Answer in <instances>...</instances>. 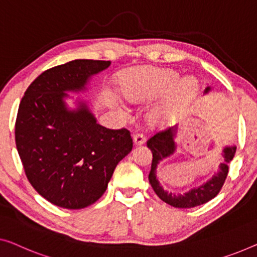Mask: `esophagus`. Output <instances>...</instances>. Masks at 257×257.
Segmentation results:
<instances>
[{"label": "esophagus", "instance_id": "1", "mask_svg": "<svg viewBox=\"0 0 257 257\" xmlns=\"http://www.w3.org/2000/svg\"><path fill=\"white\" fill-rule=\"evenodd\" d=\"M134 139V144L135 145H142V144H144L145 143V136L144 135H142V134H139V135H135L133 137Z\"/></svg>", "mask_w": 257, "mask_h": 257}]
</instances>
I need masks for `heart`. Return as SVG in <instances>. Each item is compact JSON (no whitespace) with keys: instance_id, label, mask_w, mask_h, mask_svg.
Returning a JSON list of instances; mask_svg holds the SVG:
<instances>
[{"instance_id":"heart-1","label":"heart","mask_w":257,"mask_h":257,"mask_svg":"<svg viewBox=\"0 0 257 257\" xmlns=\"http://www.w3.org/2000/svg\"><path fill=\"white\" fill-rule=\"evenodd\" d=\"M198 91L197 80L185 77L170 69H139L130 72L124 92L129 100L144 102L170 93L165 104L153 110L151 121L156 124H167L177 120L182 109L190 104Z\"/></svg>"}]
</instances>
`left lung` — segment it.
I'll return each mask as SVG.
<instances>
[{"mask_svg":"<svg viewBox=\"0 0 257 257\" xmlns=\"http://www.w3.org/2000/svg\"><path fill=\"white\" fill-rule=\"evenodd\" d=\"M210 91H211V86H208L204 90V93H209ZM177 134L178 125H175V127L168 128L164 130V132L157 133L155 136H152L148 141L147 145L151 150L153 157L151 171L149 173V181H150V185L160 200L167 203V204L174 206V208L189 209L204 204V203L209 202L213 197L217 196L224 185L225 180H226L228 174V164L231 163V160L235 155L236 147L235 145H228V147H225L223 149L221 155H223L224 162L220 163L217 173H214L211 179L201 186L191 188L185 194L175 195L174 193H168L160 185L159 180L157 178V168H158L160 162L174 155L175 150H177V143H175Z\"/></svg>","mask_w":257,"mask_h":257,"instance_id":"8db88e82","label":"left lung"}]
</instances>
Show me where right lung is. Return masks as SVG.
Masks as SVG:
<instances>
[{
    "mask_svg": "<svg viewBox=\"0 0 257 257\" xmlns=\"http://www.w3.org/2000/svg\"><path fill=\"white\" fill-rule=\"evenodd\" d=\"M110 61L74 60L33 80L19 104L15 127L18 155L41 196L64 209H83L102 196L120 160L133 149L127 129L97 123L86 101L69 108L67 92L86 91Z\"/></svg>",
    "mask_w": 257,
    "mask_h": 257,
    "instance_id": "1",
    "label": "right lung"
}]
</instances>
